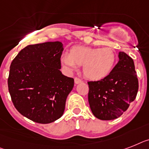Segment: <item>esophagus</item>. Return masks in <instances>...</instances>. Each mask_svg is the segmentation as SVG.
<instances>
[{
  "mask_svg": "<svg viewBox=\"0 0 149 149\" xmlns=\"http://www.w3.org/2000/svg\"><path fill=\"white\" fill-rule=\"evenodd\" d=\"M83 81L81 79H80V78H78V77H75L74 78V83L76 84H79V83H81V82Z\"/></svg>",
  "mask_w": 149,
  "mask_h": 149,
  "instance_id": "obj_1",
  "label": "esophagus"
}]
</instances>
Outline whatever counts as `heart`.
I'll list each match as a JSON object with an SVG mask.
<instances>
[{"instance_id":"1","label":"heart","mask_w":149,"mask_h":149,"mask_svg":"<svg viewBox=\"0 0 149 149\" xmlns=\"http://www.w3.org/2000/svg\"><path fill=\"white\" fill-rule=\"evenodd\" d=\"M61 63L68 71L83 66L86 77L100 81L107 77L113 69L116 61V52L111 48H91L76 45L71 49L69 55L61 57Z\"/></svg>"}]
</instances>
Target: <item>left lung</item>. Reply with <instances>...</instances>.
Returning <instances> with one entry per match:
<instances>
[{
  "label": "left lung",
  "instance_id": "8db88e82",
  "mask_svg": "<svg viewBox=\"0 0 149 149\" xmlns=\"http://www.w3.org/2000/svg\"><path fill=\"white\" fill-rule=\"evenodd\" d=\"M88 102L95 117L111 120L120 117L136 99L139 89L134 61L123 52L111 73L97 81H88Z\"/></svg>",
  "mask_w": 149,
  "mask_h": 149
}]
</instances>
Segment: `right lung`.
Wrapping results in <instances>:
<instances>
[{
    "label": "right lung",
    "mask_w": 149,
    "mask_h": 149,
    "mask_svg": "<svg viewBox=\"0 0 149 149\" xmlns=\"http://www.w3.org/2000/svg\"><path fill=\"white\" fill-rule=\"evenodd\" d=\"M61 42L29 45L12 61L7 84L15 108L38 123H50L63 115L74 79L62 74Z\"/></svg>",
    "instance_id": "1"
}]
</instances>
